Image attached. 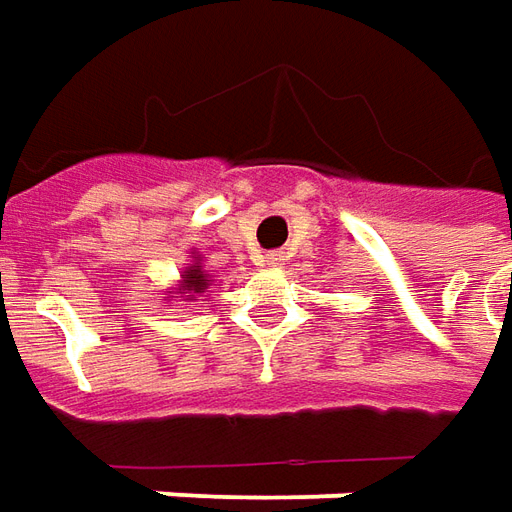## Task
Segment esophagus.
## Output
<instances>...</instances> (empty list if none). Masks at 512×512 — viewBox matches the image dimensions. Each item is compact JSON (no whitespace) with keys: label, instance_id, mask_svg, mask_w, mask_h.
Masks as SVG:
<instances>
[{"label":"esophagus","instance_id":"obj_1","mask_svg":"<svg viewBox=\"0 0 512 512\" xmlns=\"http://www.w3.org/2000/svg\"><path fill=\"white\" fill-rule=\"evenodd\" d=\"M264 259H267V264H279V262H281V256H279V253H267V256H264Z\"/></svg>","mask_w":512,"mask_h":512}]
</instances>
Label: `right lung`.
Instances as JSON below:
<instances>
[{"mask_svg":"<svg viewBox=\"0 0 512 512\" xmlns=\"http://www.w3.org/2000/svg\"><path fill=\"white\" fill-rule=\"evenodd\" d=\"M208 276L202 273L200 264H194V267H188L183 276V284H185V293H191L188 298H197V293H205L208 290Z\"/></svg>","mask_w":512,"mask_h":512,"instance_id":"obj_1","label":"right lung"}]
</instances>
